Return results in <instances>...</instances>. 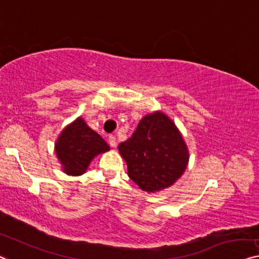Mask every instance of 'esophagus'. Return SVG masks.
<instances>
[{
	"label": "esophagus",
	"instance_id": "34e87169",
	"mask_svg": "<svg viewBox=\"0 0 259 259\" xmlns=\"http://www.w3.org/2000/svg\"><path fill=\"white\" fill-rule=\"evenodd\" d=\"M109 144H110L111 148H116V146H117L116 137H115V136H110V137H109Z\"/></svg>",
	"mask_w": 259,
	"mask_h": 259
}]
</instances>
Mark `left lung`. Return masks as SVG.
I'll list each match as a JSON object with an SVG mask.
<instances>
[{
    "label": "left lung",
    "mask_w": 259,
    "mask_h": 259,
    "mask_svg": "<svg viewBox=\"0 0 259 259\" xmlns=\"http://www.w3.org/2000/svg\"><path fill=\"white\" fill-rule=\"evenodd\" d=\"M129 178L142 191L171 187L184 175L190 152L175 122L163 111L146 115L129 140L118 145Z\"/></svg>",
    "instance_id": "8db88e82"
}]
</instances>
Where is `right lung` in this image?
Listing matches in <instances>:
<instances>
[{
  "label": "right lung",
  "mask_w": 259,
  "mask_h": 259,
  "mask_svg": "<svg viewBox=\"0 0 259 259\" xmlns=\"http://www.w3.org/2000/svg\"><path fill=\"white\" fill-rule=\"evenodd\" d=\"M58 160L68 176H81L87 171L91 161L110 148L98 133L78 117L61 131L55 144Z\"/></svg>",
  "instance_id": "right-lung-1"
}]
</instances>
